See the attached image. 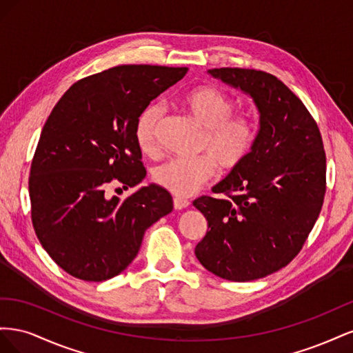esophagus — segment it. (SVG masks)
<instances>
[{
  "mask_svg": "<svg viewBox=\"0 0 353 353\" xmlns=\"http://www.w3.org/2000/svg\"><path fill=\"white\" fill-rule=\"evenodd\" d=\"M190 201L187 199H181V197H174V208L176 210H181V209H185L188 208Z\"/></svg>",
  "mask_w": 353,
  "mask_h": 353,
  "instance_id": "obj_1",
  "label": "esophagus"
}]
</instances>
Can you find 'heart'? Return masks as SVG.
I'll use <instances>...</instances> for the list:
<instances>
[{"mask_svg":"<svg viewBox=\"0 0 353 353\" xmlns=\"http://www.w3.org/2000/svg\"><path fill=\"white\" fill-rule=\"evenodd\" d=\"M181 104L203 126L194 159H170L154 169L156 184L176 197H188L222 172L239 169L253 150L258 126L248 113H236V100L215 85H197L185 91ZM165 117L162 104L152 103L138 114L134 137L148 156L159 152V131Z\"/></svg>","mask_w":353,"mask_h":353,"instance_id":"obj_1","label":"heart"}]
</instances>
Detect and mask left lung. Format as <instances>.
<instances>
[{"instance_id": "obj_1", "label": "left lung", "mask_w": 353, "mask_h": 353, "mask_svg": "<svg viewBox=\"0 0 353 353\" xmlns=\"http://www.w3.org/2000/svg\"><path fill=\"white\" fill-rule=\"evenodd\" d=\"M212 77L252 95L261 130L245 162L193 205L208 219L196 245L205 268L223 280L263 279L290 263L312 231L327 190V157L319 128L274 74L241 68Z\"/></svg>"}]
</instances>
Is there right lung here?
Instances as JSON below:
<instances>
[{"label": "right lung", "instance_id": "add662e5", "mask_svg": "<svg viewBox=\"0 0 353 353\" xmlns=\"http://www.w3.org/2000/svg\"><path fill=\"white\" fill-rule=\"evenodd\" d=\"M187 70L116 66L74 82L50 113L30 165V216L42 248L74 279L100 283L121 274L145 230L172 210V197L154 184L123 200L104 191L144 179L135 121Z\"/></svg>", "mask_w": 353, "mask_h": 353}]
</instances>
